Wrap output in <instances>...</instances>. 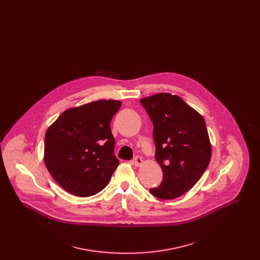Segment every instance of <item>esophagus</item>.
<instances>
[{"mask_svg": "<svg viewBox=\"0 0 260 260\" xmlns=\"http://www.w3.org/2000/svg\"><path fill=\"white\" fill-rule=\"evenodd\" d=\"M132 162H133L136 167H139V166L143 162V160H142V158H141V157H139V156H136V157L134 158V160L132 161Z\"/></svg>", "mask_w": 260, "mask_h": 260, "instance_id": "1", "label": "esophagus"}]
</instances>
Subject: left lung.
Here are the masks:
<instances>
[{"label":"left lung","instance_id":"1","mask_svg":"<svg viewBox=\"0 0 260 260\" xmlns=\"http://www.w3.org/2000/svg\"><path fill=\"white\" fill-rule=\"evenodd\" d=\"M153 124L155 159L162 170V181L150 193L161 200L178 198L197 183L207 170L211 147L204 118L170 93L140 100Z\"/></svg>","mask_w":260,"mask_h":260}]
</instances>
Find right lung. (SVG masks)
<instances>
[{
	"mask_svg": "<svg viewBox=\"0 0 260 260\" xmlns=\"http://www.w3.org/2000/svg\"><path fill=\"white\" fill-rule=\"evenodd\" d=\"M118 100H99L63 112L45 136V162L54 180L79 197L98 194L119 166L114 156L113 116Z\"/></svg>",
	"mask_w": 260,
	"mask_h": 260,
	"instance_id": "obj_1",
	"label": "right lung"
}]
</instances>
